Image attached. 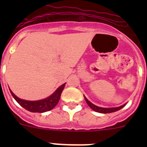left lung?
Returning <instances> with one entry per match:
<instances>
[{
    "mask_svg": "<svg viewBox=\"0 0 147 147\" xmlns=\"http://www.w3.org/2000/svg\"><path fill=\"white\" fill-rule=\"evenodd\" d=\"M84 97H85V101H86L87 103H88V106H89V107H90L92 110H93L94 111H96V112L101 113H110L115 112V111H118V110H121V109L122 107H124L126 105V104H124V105H121V106H120V107H112V108H104V107H98V106H96L95 105L92 104L91 102H90V101H88V99L85 96H84Z\"/></svg>",
    "mask_w": 147,
    "mask_h": 147,
    "instance_id": "8db88e82",
    "label": "left lung"
}]
</instances>
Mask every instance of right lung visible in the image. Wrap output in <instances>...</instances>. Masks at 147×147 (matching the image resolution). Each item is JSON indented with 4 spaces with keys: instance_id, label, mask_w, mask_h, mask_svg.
I'll return each mask as SVG.
<instances>
[{
    "instance_id": "1",
    "label": "right lung",
    "mask_w": 147,
    "mask_h": 147,
    "mask_svg": "<svg viewBox=\"0 0 147 147\" xmlns=\"http://www.w3.org/2000/svg\"><path fill=\"white\" fill-rule=\"evenodd\" d=\"M65 83L59 86L50 96L44 99L39 100V101H27V100L21 99L16 96L11 92V90H10V92L13 98L16 100L17 102L26 110L32 113H44L52 110L56 105H57L60 98L61 93L65 88Z\"/></svg>"
}]
</instances>
